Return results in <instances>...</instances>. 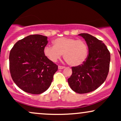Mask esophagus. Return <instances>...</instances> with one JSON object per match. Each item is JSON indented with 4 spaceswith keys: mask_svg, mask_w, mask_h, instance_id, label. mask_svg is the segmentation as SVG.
<instances>
[{
    "mask_svg": "<svg viewBox=\"0 0 121 121\" xmlns=\"http://www.w3.org/2000/svg\"><path fill=\"white\" fill-rule=\"evenodd\" d=\"M65 66H58V68L59 69H64L65 68Z\"/></svg>",
    "mask_w": 121,
    "mask_h": 121,
    "instance_id": "34e87169",
    "label": "esophagus"
}]
</instances>
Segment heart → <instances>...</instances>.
Returning a JSON list of instances; mask_svg holds the SVG:
<instances>
[{
  "label": "heart",
  "mask_w": 121,
  "mask_h": 121,
  "mask_svg": "<svg viewBox=\"0 0 121 121\" xmlns=\"http://www.w3.org/2000/svg\"><path fill=\"white\" fill-rule=\"evenodd\" d=\"M53 46L47 45L45 56L52 62H56L64 54V58L70 66H78L84 63L88 56V47L82 40L59 37L53 41Z\"/></svg>",
  "instance_id": "obj_1"
}]
</instances>
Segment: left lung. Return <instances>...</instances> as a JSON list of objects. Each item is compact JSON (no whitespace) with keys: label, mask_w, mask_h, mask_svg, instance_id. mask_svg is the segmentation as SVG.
<instances>
[{"label":"left lung","mask_w":121,"mask_h":121,"mask_svg":"<svg viewBox=\"0 0 121 121\" xmlns=\"http://www.w3.org/2000/svg\"><path fill=\"white\" fill-rule=\"evenodd\" d=\"M85 40L89 49L86 61L72 67V74L68 79L70 88L80 94L95 91L106 80L109 70L110 53L102 41L88 34L78 35Z\"/></svg>","instance_id":"obj_1"}]
</instances>
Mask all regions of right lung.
<instances>
[{"instance_id":"right-lung-1","label":"right lung","mask_w":121,"mask_h":121,"mask_svg":"<svg viewBox=\"0 0 121 121\" xmlns=\"http://www.w3.org/2000/svg\"><path fill=\"white\" fill-rule=\"evenodd\" d=\"M47 37L32 35L19 40L9 53V70L13 81L28 93L39 94L46 91L58 69L57 65L44 53Z\"/></svg>"}]
</instances>
